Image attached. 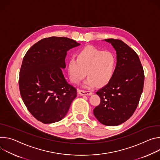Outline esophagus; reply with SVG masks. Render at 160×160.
I'll list each match as a JSON object with an SVG mask.
<instances>
[{
  "label": "esophagus",
  "mask_w": 160,
  "mask_h": 160,
  "mask_svg": "<svg viewBox=\"0 0 160 160\" xmlns=\"http://www.w3.org/2000/svg\"><path fill=\"white\" fill-rule=\"evenodd\" d=\"M78 93L81 95V96H84V95H91L92 94V92L90 91H84V90H78Z\"/></svg>",
  "instance_id": "esophagus-1"
}]
</instances>
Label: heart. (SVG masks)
<instances>
[{
    "instance_id": "b5f03b06",
    "label": "heart",
    "mask_w": 160,
    "mask_h": 160,
    "mask_svg": "<svg viewBox=\"0 0 160 160\" xmlns=\"http://www.w3.org/2000/svg\"><path fill=\"white\" fill-rule=\"evenodd\" d=\"M116 64L113 52L88 46L79 51L77 60H70L68 65L70 79L74 83L78 84L86 75L88 78L83 83L84 87L92 88L95 85L101 87L111 79Z\"/></svg>"
}]
</instances>
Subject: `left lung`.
Listing matches in <instances>:
<instances>
[{
  "mask_svg": "<svg viewBox=\"0 0 160 160\" xmlns=\"http://www.w3.org/2000/svg\"><path fill=\"white\" fill-rule=\"evenodd\" d=\"M116 51V66L110 81L97 92L100 103L93 109L98 121L117 126L135 112L143 91L144 73L137 53L119 39H105Z\"/></svg>",
  "mask_w": 160,
  "mask_h": 160,
  "instance_id": "8db88e82",
  "label": "left lung"
}]
</instances>
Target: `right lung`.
<instances>
[{
	"label": "right lung",
	"mask_w": 160,
	"mask_h": 160,
	"mask_svg": "<svg viewBox=\"0 0 160 160\" xmlns=\"http://www.w3.org/2000/svg\"><path fill=\"white\" fill-rule=\"evenodd\" d=\"M64 37L44 38L25 54L20 71L19 87L28 111L39 121L53 123L67 114L77 90L66 81L62 69L70 49L80 46Z\"/></svg>",
	"instance_id": "obj_1"
}]
</instances>
